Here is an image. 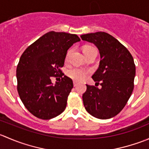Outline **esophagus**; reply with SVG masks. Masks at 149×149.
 Returning a JSON list of instances; mask_svg holds the SVG:
<instances>
[{
	"label": "esophagus",
	"mask_w": 149,
	"mask_h": 149,
	"mask_svg": "<svg viewBox=\"0 0 149 149\" xmlns=\"http://www.w3.org/2000/svg\"><path fill=\"white\" fill-rule=\"evenodd\" d=\"M77 85H78V82L76 81H73V86H76Z\"/></svg>",
	"instance_id": "1"
}]
</instances>
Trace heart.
<instances>
[{
    "label": "heart",
    "instance_id": "obj_1",
    "mask_svg": "<svg viewBox=\"0 0 149 149\" xmlns=\"http://www.w3.org/2000/svg\"><path fill=\"white\" fill-rule=\"evenodd\" d=\"M91 49H94V48L90 46H86L84 47L83 52L84 53V52H88V51L91 50ZM69 53H70V51L68 52L67 57L68 56ZM67 74L68 76L70 78H71L72 79H74V80H76V81H81L85 78L86 75V72L84 71V70H81V69L72 68V69H70V70L68 71Z\"/></svg>",
    "mask_w": 149,
    "mask_h": 149
}]
</instances>
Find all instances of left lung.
Masks as SVG:
<instances>
[{
    "label": "left lung",
    "instance_id": "8db88e82",
    "mask_svg": "<svg viewBox=\"0 0 149 149\" xmlns=\"http://www.w3.org/2000/svg\"><path fill=\"white\" fill-rule=\"evenodd\" d=\"M81 38L97 47L101 59L91 78L102 87L86 84L84 105L94 118L109 119L120 112L131 96L136 76L134 61L127 48L107 33H90Z\"/></svg>",
    "mask_w": 149,
    "mask_h": 149
}]
</instances>
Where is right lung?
<instances>
[{
  "instance_id": "right-lung-1",
  "label": "right lung",
  "mask_w": 149,
  "mask_h": 149,
  "mask_svg": "<svg viewBox=\"0 0 149 149\" xmlns=\"http://www.w3.org/2000/svg\"><path fill=\"white\" fill-rule=\"evenodd\" d=\"M80 41L76 34L51 31L29 46L21 56L16 69L18 92L25 107L37 118L52 119L65 110L73 81L64 76L52 84L51 78L60 73L64 75L61 68L68 49Z\"/></svg>"
}]
</instances>
